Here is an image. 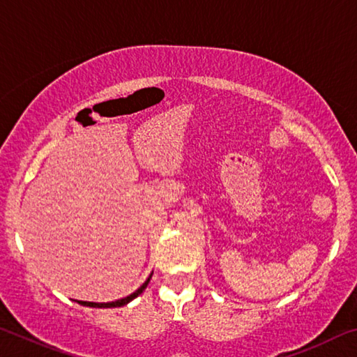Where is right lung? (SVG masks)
Here are the masks:
<instances>
[{
    "label": "right lung",
    "instance_id": "obj_1",
    "mask_svg": "<svg viewBox=\"0 0 357 357\" xmlns=\"http://www.w3.org/2000/svg\"><path fill=\"white\" fill-rule=\"evenodd\" d=\"M153 275V274H151ZM151 275H149V279L143 283V285L137 289L135 293H132V294H129L128 298H123V299H118V301H113V302H86V301H77L78 304H82V305H88V307H98V309H112V307H121V305H126V304H129V302L132 301V299H135L138 294H142L143 291H144V288L148 287V283H149V280H151Z\"/></svg>",
    "mask_w": 357,
    "mask_h": 357
}]
</instances>
